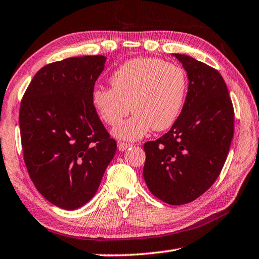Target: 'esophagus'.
Returning a JSON list of instances; mask_svg holds the SVG:
<instances>
[{"mask_svg":"<svg viewBox=\"0 0 259 259\" xmlns=\"http://www.w3.org/2000/svg\"><path fill=\"white\" fill-rule=\"evenodd\" d=\"M131 146V144H129V143H118L117 144V149H118V151H121V152H123V151H125L126 149H129V147Z\"/></svg>","mask_w":259,"mask_h":259,"instance_id":"34e87169","label":"esophagus"}]
</instances>
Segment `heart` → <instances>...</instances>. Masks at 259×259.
<instances>
[{"mask_svg":"<svg viewBox=\"0 0 259 259\" xmlns=\"http://www.w3.org/2000/svg\"><path fill=\"white\" fill-rule=\"evenodd\" d=\"M109 88H96L91 94L94 109L108 125H116L129 112V120L114 135L136 141L149 133L170 128L181 113L188 90L183 69L152 57H136L120 65L109 77Z\"/></svg>","mask_w":259,"mask_h":259,"instance_id":"1","label":"heart"}]
</instances>
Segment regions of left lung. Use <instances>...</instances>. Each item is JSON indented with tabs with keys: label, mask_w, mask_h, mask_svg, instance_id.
Listing matches in <instances>:
<instances>
[{
	"label": "left lung",
	"mask_w": 259,
	"mask_h": 259,
	"mask_svg": "<svg viewBox=\"0 0 259 259\" xmlns=\"http://www.w3.org/2000/svg\"><path fill=\"white\" fill-rule=\"evenodd\" d=\"M173 56L187 71L186 102L170 130L144 144L143 176L157 198L183 205L218 179L234 136V108L215 69L188 55Z\"/></svg>",
	"instance_id": "obj_1"
}]
</instances>
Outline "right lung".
I'll return each mask as SVG.
<instances>
[{"mask_svg": "<svg viewBox=\"0 0 259 259\" xmlns=\"http://www.w3.org/2000/svg\"><path fill=\"white\" fill-rule=\"evenodd\" d=\"M102 55L69 57L35 73L19 109L24 161L38 191L76 210L96 195L116 152L91 94L105 69Z\"/></svg>", "mask_w": 259, "mask_h": 259, "instance_id": "1", "label": "right lung"}]
</instances>
